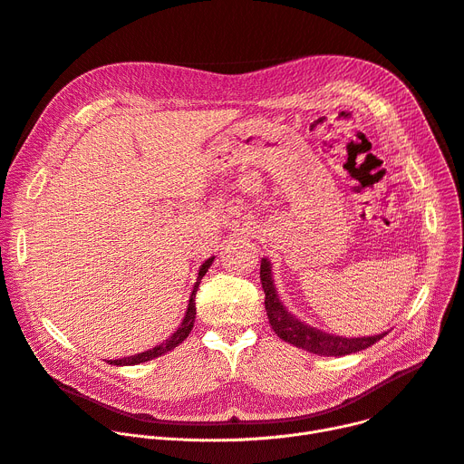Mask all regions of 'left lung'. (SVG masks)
Returning <instances> with one entry per match:
<instances>
[{
    "label": "left lung",
    "mask_w": 464,
    "mask_h": 464,
    "mask_svg": "<svg viewBox=\"0 0 464 464\" xmlns=\"http://www.w3.org/2000/svg\"><path fill=\"white\" fill-rule=\"evenodd\" d=\"M260 281L266 294L264 304H266L271 328H274V332L283 341L297 348L318 353V356H346V353L365 350L382 337H386V334H380L374 337H358V339L334 337L330 334L311 328V325H305L304 322H299L279 302L274 281H271V266L266 258L260 264Z\"/></svg>",
    "instance_id": "obj_1"
}]
</instances>
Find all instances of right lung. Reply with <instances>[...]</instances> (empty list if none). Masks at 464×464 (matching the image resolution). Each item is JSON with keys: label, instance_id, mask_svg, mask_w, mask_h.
<instances>
[{"label": "right lung", "instance_id": "right-lung-1", "mask_svg": "<svg viewBox=\"0 0 464 464\" xmlns=\"http://www.w3.org/2000/svg\"><path fill=\"white\" fill-rule=\"evenodd\" d=\"M211 262H213V258H208V260L202 264V267H200V271H198L197 285H195L193 294H190V299H188V307H187L185 318H183L181 325H179L178 332H176L172 337H169L165 343H160L159 346H155V348H151V350L136 353V356H129V358H123V360H114V362H108V363H111V365H139V363H144V362H150V360H153V358L162 356V353H167V352L174 350L179 343H183V341L188 337L190 330H193V325H195V314H197L195 297H197V288H198L202 277L206 276V271H208V267L211 266Z\"/></svg>", "mask_w": 464, "mask_h": 464}]
</instances>
